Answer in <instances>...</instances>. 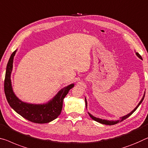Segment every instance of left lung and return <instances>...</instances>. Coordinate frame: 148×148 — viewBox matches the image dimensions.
<instances>
[{
  "instance_id": "left-lung-1",
  "label": "left lung",
  "mask_w": 148,
  "mask_h": 148,
  "mask_svg": "<svg viewBox=\"0 0 148 148\" xmlns=\"http://www.w3.org/2000/svg\"><path fill=\"white\" fill-rule=\"evenodd\" d=\"M136 55H137V56L138 57V58H140V59H142V57H141V56L140 55L139 53H138V52H136ZM144 97H145V94H144V97L142 98V99L141 100L140 102L139 103V104H138V106H136V107L134 109V110H133L132 111V112H131L130 113H129L128 114H127V115H126V116H124L121 117V118H120V119L119 120H116V121H109V120H102V119H98V118H96V117L93 116L90 114V113H88V115L90 116V117L91 118V119H92V120H94L95 121H97V122H99V123H101V124H105V125H114V124H118V123H119V122H122V121H123V120H124L125 119H126L127 118H128V117L130 116L132 114L135 112L136 109H137V108H138V106H140V104L141 103H142V102L143 101V100H144ZM85 104H86V108H87V101H86V99H85Z\"/></svg>"
}]
</instances>
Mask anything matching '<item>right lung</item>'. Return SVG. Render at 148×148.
Wrapping results in <instances>:
<instances>
[{
    "instance_id": "add662e5",
    "label": "right lung",
    "mask_w": 148,
    "mask_h": 148,
    "mask_svg": "<svg viewBox=\"0 0 148 148\" xmlns=\"http://www.w3.org/2000/svg\"><path fill=\"white\" fill-rule=\"evenodd\" d=\"M15 50L10 56L6 66L4 88L8 103L11 107L20 116L34 123L45 124L55 120L61 112L63 101L69 90L74 87L71 84L62 88L56 96L48 103L44 104H33L22 102L14 93L11 85L10 74L13 66V59Z\"/></svg>"
}]
</instances>
